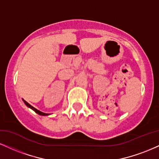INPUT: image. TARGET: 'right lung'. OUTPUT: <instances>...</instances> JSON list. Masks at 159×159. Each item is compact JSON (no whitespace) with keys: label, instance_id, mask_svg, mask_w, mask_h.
<instances>
[{"label":"right lung","instance_id":"add662e5","mask_svg":"<svg viewBox=\"0 0 159 159\" xmlns=\"http://www.w3.org/2000/svg\"><path fill=\"white\" fill-rule=\"evenodd\" d=\"M23 102H24V103L25 104V105H26L27 107H30L31 109H32L33 111H34L35 113H38V114H39V115H41V116H47V115H49V114H48V113H45L41 112V111H38V109H36V108H35V107H34L33 106H32V105H29V104L28 102H27L26 101L23 100Z\"/></svg>","mask_w":159,"mask_h":159}]
</instances>
